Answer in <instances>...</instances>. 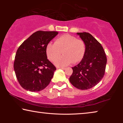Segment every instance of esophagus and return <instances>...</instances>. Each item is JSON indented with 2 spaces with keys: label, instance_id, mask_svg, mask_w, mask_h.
<instances>
[{
  "label": "esophagus",
  "instance_id": "1",
  "mask_svg": "<svg viewBox=\"0 0 123 123\" xmlns=\"http://www.w3.org/2000/svg\"><path fill=\"white\" fill-rule=\"evenodd\" d=\"M57 68H60L61 69H63V70H64L65 69V68H64V67H57Z\"/></svg>",
  "mask_w": 123,
  "mask_h": 123
}]
</instances>
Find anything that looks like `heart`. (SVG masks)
Wrapping results in <instances>:
<instances>
[{"label": "heart", "mask_w": 123, "mask_h": 123, "mask_svg": "<svg viewBox=\"0 0 123 123\" xmlns=\"http://www.w3.org/2000/svg\"><path fill=\"white\" fill-rule=\"evenodd\" d=\"M86 47L83 40L77 39L75 36L65 34L55 40L54 43H49L46 48L48 58L54 62L61 54L63 56L55 61V64L58 67H65L72 62L79 63L83 58Z\"/></svg>", "instance_id": "1"}]
</instances>
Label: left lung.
Segmentation results:
<instances>
[{
  "mask_svg": "<svg viewBox=\"0 0 123 123\" xmlns=\"http://www.w3.org/2000/svg\"><path fill=\"white\" fill-rule=\"evenodd\" d=\"M86 47L81 62L72 67L73 73L69 78L72 85L85 90L95 86L105 74L107 58L101 43L88 32H78Z\"/></svg>",
  "mask_w": 123,
  "mask_h": 123,
  "instance_id": "1",
  "label": "left lung"
}]
</instances>
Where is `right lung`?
Instances as JSON below:
<instances>
[{
	"mask_svg": "<svg viewBox=\"0 0 123 123\" xmlns=\"http://www.w3.org/2000/svg\"><path fill=\"white\" fill-rule=\"evenodd\" d=\"M58 34L56 31H36L18 48L14 69L18 82L25 90L40 91L50 83L56 67L47 58L46 48Z\"/></svg>",
	"mask_w": 123,
	"mask_h": 123,
	"instance_id": "right-lung-1",
	"label": "right lung"
}]
</instances>
